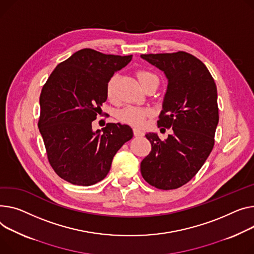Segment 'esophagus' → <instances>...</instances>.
Returning <instances> with one entry per match:
<instances>
[{
  "mask_svg": "<svg viewBox=\"0 0 254 254\" xmlns=\"http://www.w3.org/2000/svg\"><path fill=\"white\" fill-rule=\"evenodd\" d=\"M133 133H134V136H136V137H143L144 134H145L144 131L142 129L138 128V127H134L133 128Z\"/></svg>",
  "mask_w": 254,
  "mask_h": 254,
  "instance_id": "34e87169",
  "label": "esophagus"
}]
</instances>
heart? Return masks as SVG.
<instances>
[{"instance_id":"obj_1","label":"heart","mask_w":254,"mask_h":254,"mask_svg":"<svg viewBox=\"0 0 254 254\" xmlns=\"http://www.w3.org/2000/svg\"><path fill=\"white\" fill-rule=\"evenodd\" d=\"M138 77L141 82V84L146 81L147 79L151 77H156L153 73L148 72V71H139L138 72ZM118 79V74H113L108 82H107V87H106V94L108 98H113L114 97V92H115V86ZM149 115V110L147 109H142L138 107H133V106H128L124 108L123 110L120 111L118 113V118L124 123L132 125V126H142L145 122V118Z\"/></svg>"}]
</instances>
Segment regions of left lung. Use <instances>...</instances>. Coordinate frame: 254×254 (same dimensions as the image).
<instances>
[{
	"label": "left lung",
	"instance_id": "1",
	"mask_svg": "<svg viewBox=\"0 0 254 254\" xmlns=\"http://www.w3.org/2000/svg\"><path fill=\"white\" fill-rule=\"evenodd\" d=\"M141 58L167 79L157 126L173 128L163 141L156 132L146 134L152 150L141 162V174L157 189H177L198 173L213 148L218 124L216 86L207 67L191 54H143Z\"/></svg>",
	"mask_w": 254,
	"mask_h": 254
}]
</instances>
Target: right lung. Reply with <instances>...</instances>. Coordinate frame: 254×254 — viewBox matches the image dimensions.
<instances>
[{
  "instance_id": "obj_1",
  "label": "right lung",
  "mask_w": 254,
  "mask_h": 254,
  "mask_svg": "<svg viewBox=\"0 0 254 254\" xmlns=\"http://www.w3.org/2000/svg\"><path fill=\"white\" fill-rule=\"evenodd\" d=\"M131 58L82 49L58 64L45 83L39 129L50 164L61 179L77 186L102 181L116 152L132 138L131 127L120 123L92 128L107 100L109 78Z\"/></svg>"
}]
</instances>
